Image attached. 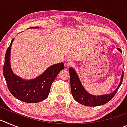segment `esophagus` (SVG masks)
I'll list each match as a JSON object with an SVG mask.
<instances>
[{"label": "esophagus", "instance_id": "esophagus-1", "mask_svg": "<svg viewBox=\"0 0 127 127\" xmlns=\"http://www.w3.org/2000/svg\"><path fill=\"white\" fill-rule=\"evenodd\" d=\"M65 64L67 67H69V66H70L73 64V61L71 59H67L65 61Z\"/></svg>", "mask_w": 127, "mask_h": 127}]
</instances>
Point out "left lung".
<instances>
[{
  "label": "left lung",
  "instance_id": "1",
  "mask_svg": "<svg viewBox=\"0 0 127 127\" xmlns=\"http://www.w3.org/2000/svg\"><path fill=\"white\" fill-rule=\"evenodd\" d=\"M117 50L120 51L122 53L121 49L117 48ZM69 72L70 74L71 94L73 98H74L76 101L79 102V104L86 105V106H90V107H95V106L104 105L110 101L113 98L116 93L117 92V91L118 90L120 86L122 85L123 79V70L122 77H121L120 83L113 92L102 95H94L89 94L85 90V88L82 85L81 81L79 80V76L73 68L70 67L69 69Z\"/></svg>",
  "mask_w": 127,
  "mask_h": 127
}]
</instances>
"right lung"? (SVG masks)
<instances>
[{
  "label": "right lung",
  "instance_id": "right-lung-1",
  "mask_svg": "<svg viewBox=\"0 0 127 127\" xmlns=\"http://www.w3.org/2000/svg\"><path fill=\"white\" fill-rule=\"evenodd\" d=\"M38 27L30 29H39ZM14 39L7 49L5 55L3 74L8 89L15 98L27 103H37L48 97L51 86L57 75L64 69V64L58 63L49 67L43 73L34 79L27 80L14 74L11 69V49Z\"/></svg>",
  "mask_w": 127,
  "mask_h": 127
}]
</instances>
